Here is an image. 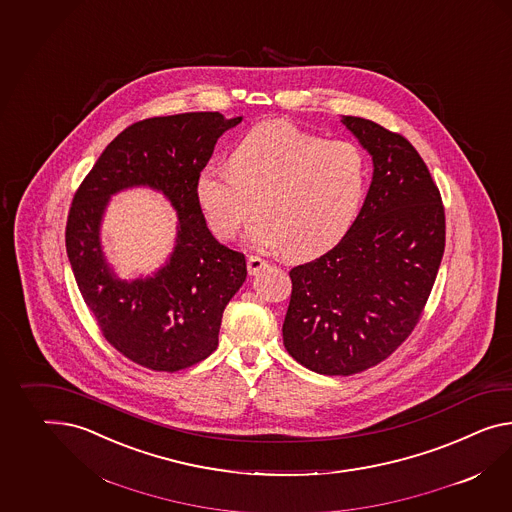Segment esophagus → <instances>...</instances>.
<instances>
[{"label":"esophagus","mask_w":512,"mask_h":512,"mask_svg":"<svg viewBox=\"0 0 512 512\" xmlns=\"http://www.w3.org/2000/svg\"><path fill=\"white\" fill-rule=\"evenodd\" d=\"M267 262L260 258V256H249L247 258V267H249V275H258L262 271Z\"/></svg>","instance_id":"esophagus-1"}]
</instances>
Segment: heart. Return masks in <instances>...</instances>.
<instances>
[{
	"label": "heart",
	"mask_w": 512,
	"mask_h": 512,
	"mask_svg": "<svg viewBox=\"0 0 512 512\" xmlns=\"http://www.w3.org/2000/svg\"><path fill=\"white\" fill-rule=\"evenodd\" d=\"M366 182V156L354 143L327 141L288 120H273L237 141L230 165L204 167L195 191L211 232L224 241L239 234L258 198L250 243L304 260L349 230Z\"/></svg>",
	"instance_id": "b5f03b06"
}]
</instances>
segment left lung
<instances>
[{"label": "left lung", "mask_w": 512, "mask_h": 512, "mask_svg": "<svg viewBox=\"0 0 512 512\" xmlns=\"http://www.w3.org/2000/svg\"><path fill=\"white\" fill-rule=\"evenodd\" d=\"M373 161L364 206L340 243L289 271L288 353L321 375L377 366L420 321L446 247L440 191L399 133L341 117Z\"/></svg>", "instance_id": "obj_1"}]
</instances>
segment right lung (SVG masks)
<instances>
[{
  "instance_id": "1",
  "label": "right lung",
  "mask_w": 512,
  "mask_h": 512,
  "mask_svg": "<svg viewBox=\"0 0 512 512\" xmlns=\"http://www.w3.org/2000/svg\"><path fill=\"white\" fill-rule=\"evenodd\" d=\"M243 117L200 111L135 122L107 145L79 185L66 223V254L105 340L139 366L178 371L219 345L224 308L247 278V260L211 236L197 178L217 139ZM148 186L177 211L173 252L158 272L120 279L106 262L101 223L118 192Z\"/></svg>"
}]
</instances>
